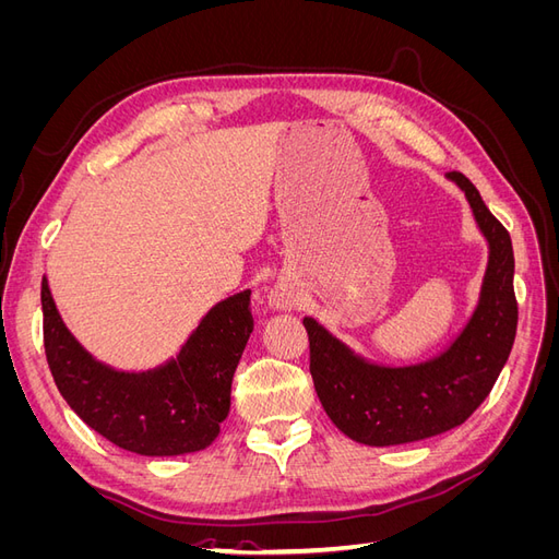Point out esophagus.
Returning a JSON list of instances; mask_svg holds the SVG:
<instances>
[{
  "mask_svg": "<svg viewBox=\"0 0 559 559\" xmlns=\"http://www.w3.org/2000/svg\"><path fill=\"white\" fill-rule=\"evenodd\" d=\"M273 306L275 308H292L294 306V294L289 289H277L273 294Z\"/></svg>",
  "mask_w": 559,
  "mask_h": 559,
  "instance_id": "obj_1",
  "label": "esophagus"
}]
</instances>
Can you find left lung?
<instances>
[{
  "label": "left lung",
  "instance_id": "1",
  "mask_svg": "<svg viewBox=\"0 0 559 559\" xmlns=\"http://www.w3.org/2000/svg\"><path fill=\"white\" fill-rule=\"evenodd\" d=\"M448 179L464 191L489 257L478 306L441 354L411 366L370 364L317 319H302L317 396L333 425L364 445L413 443L464 425L492 392L515 341L511 235L462 173Z\"/></svg>",
  "mask_w": 559,
  "mask_h": 559
}]
</instances>
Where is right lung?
Here are the masks:
<instances>
[{
  "mask_svg": "<svg viewBox=\"0 0 559 559\" xmlns=\"http://www.w3.org/2000/svg\"><path fill=\"white\" fill-rule=\"evenodd\" d=\"M249 296L247 289L216 302L175 359L126 373L83 349L64 326L44 277L48 368L70 408L114 445L146 456L205 450L228 417L235 368L253 331Z\"/></svg>",
  "mask_w": 559,
  "mask_h": 559,
  "instance_id": "obj_1",
  "label": "right lung"
}]
</instances>
